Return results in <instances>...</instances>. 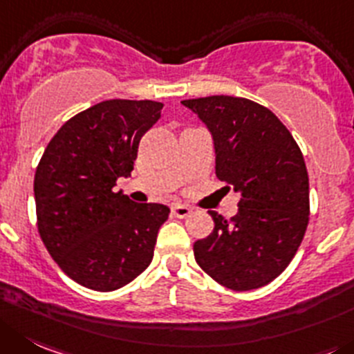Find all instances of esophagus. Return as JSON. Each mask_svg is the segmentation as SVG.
Returning a JSON list of instances; mask_svg holds the SVG:
<instances>
[{"mask_svg":"<svg viewBox=\"0 0 354 354\" xmlns=\"http://www.w3.org/2000/svg\"><path fill=\"white\" fill-rule=\"evenodd\" d=\"M171 211H173L174 216L185 218L192 213V207L187 206V204H173V206H171Z\"/></svg>","mask_w":354,"mask_h":354,"instance_id":"obj_1","label":"esophagus"}]
</instances>
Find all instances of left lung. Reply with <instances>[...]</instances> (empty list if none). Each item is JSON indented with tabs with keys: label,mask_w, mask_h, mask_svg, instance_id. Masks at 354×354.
Instances as JSON below:
<instances>
[{
	"label": "left lung",
	"mask_w": 354,
	"mask_h": 354,
	"mask_svg": "<svg viewBox=\"0 0 354 354\" xmlns=\"http://www.w3.org/2000/svg\"><path fill=\"white\" fill-rule=\"evenodd\" d=\"M181 104L213 138L216 176L241 196L230 220L207 211L214 229L194 244L196 262L236 292L266 286L292 262L309 222L302 151L281 120L259 102L209 95Z\"/></svg>",
	"instance_id": "8db88e82"
}]
</instances>
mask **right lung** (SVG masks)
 <instances>
[{"label":"right lung","instance_id":"add662e5","mask_svg":"<svg viewBox=\"0 0 354 354\" xmlns=\"http://www.w3.org/2000/svg\"><path fill=\"white\" fill-rule=\"evenodd\" d=\"M162 102L110 99L69 118L35 174L38 232L59 267L95 292H113L153 259L169 207L113 192L131 176L138 145L160 118Z\"/></svg>","mask_w":354,"mask_h":354}]
</instances>
